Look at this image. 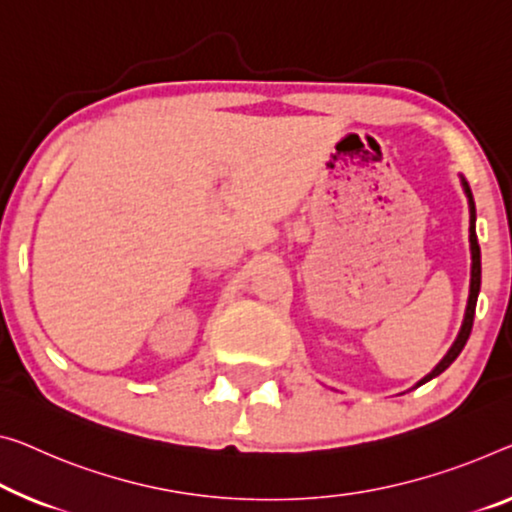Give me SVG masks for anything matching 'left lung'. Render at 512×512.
Listing matches in <instances>:
<instances>
[{
    "instance_id": "left-lung-1",
    "label": "left lung",
    "mask_w": 512,
    "mask_h": 512,
    "mask_svg": "<svg viewBox=\"0 0 512 512\" xmlns=\"http://www.w3.org/2000/svg\"><path fill=\"white\" fill-rule=\"evenodd\" d=\"M462 187H465V194L469 199V245H471V283H469V300H467V309H465V320H462V327H460V334L455 338L451 350L446 352L444 359L439 361V364L432 368V371L423 377V380L416 384V387H421V384H426L432 377H437L439 373H444L448 366L453 364L458 355L465 348L467 338L471 334V325H474V313H476V300H478V290H481V247H478V238H476V206H474V196H471V190L467 185V180L462 178Z\"/></svg>"
}]
</instances>
